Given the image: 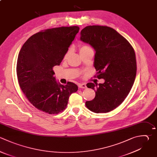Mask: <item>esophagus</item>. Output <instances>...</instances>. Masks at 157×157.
Masks as SVG:
<instances>
[{"label":"esophagus","mask_w":157,"mask_h":157,"mask_svg":"<svg viewBox=\"0 0 157 157\" xmlns=\"http://www.w3.org/2000/svg\"><path fill=\"white\" fill-rule=\"evenodd\" d=\"M78 87L80 88H86V85L85 83H79L78 84Z\"/></svg>","instance_id":"esophagus-1"}]
</instances>
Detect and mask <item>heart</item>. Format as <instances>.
Returning a JSON list of instances; mask_svg holds the SVG:
<instances>
[{"label":"heart","mask_w":157,"mask_h":157,"mask_svg":"<svg viewBox=\"0 0 157 157\" xmlns=\"http://www.w3.org/2000/svg\"><path fill=\"white\" fill-rule=\"evenodd\" d=\"M88 48H90V47H88V46H86V45H81V46L80 47V48H79L80 53L82 52H83V51H85V50H87V49H88ZM70 53H71V50H69L67 52V53H66L65 56H64V59H67V58H68V56H69Z\"/></svg>","instance_id":"heart-1"}]
</instances>
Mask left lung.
<instances>
[{
  "mask_svg": "<svg viewBox=\"0 0 157 157\" xmlns=\"http://www.w3.org/2000/svg\"><path fill=\"white\" fill-rule=\"evenodd\" d=\"M80 40L94 49L97 77L105 80L98 85L86 84L96 95L85 105L95 113L109 112L124 101L134 84L137 70L134 49L124 37L108 26H86L81 31Z\"/></svg>",
  "mask_w": 157,
  "mask_h": 157,
  "instance_id": "obj_1",
  "label": "left lung"
}]
</instances>
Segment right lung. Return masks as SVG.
Segmentation results:
<instances>
[{"label": "right lung", "instance_id": "right-lung-1", "mask_svg": "<svg viewBox=\"0 0 157 157\" xmlns=\"http://www.w3.org/2000/svg\"><path fill=\"white\" fill-rule=\"evenodd\" d=\"M78 26L48 29L30 37L18 55L17 74L20 86L37 109L57 114L67 107L69 98L78 90L76 84H60L53 68L59 66L78 33Z\"/></svg>", "mask_w": 157, "mask_h": 157}]
</instances>
